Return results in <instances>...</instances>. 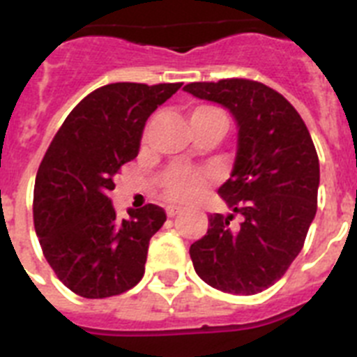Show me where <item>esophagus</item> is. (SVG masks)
Masks as SVG:
<instances>
[{
    "instance_id": "34e87169",
    "label": "esophagus",
    "mask_w": 357,
    "mask_h": 357,
    "mask_svg": "<svg viewBox=\"0 0 357 357\" xmlns=\"http://www.w3.org/2000/svg\"><path fill=\"white\" fill-rule=\"evenodd\" d=\"M182 213L181 207H175V206H169L168 209H166V214H168V218H175L176 214Z\"/></svg>"
}]
</instances>
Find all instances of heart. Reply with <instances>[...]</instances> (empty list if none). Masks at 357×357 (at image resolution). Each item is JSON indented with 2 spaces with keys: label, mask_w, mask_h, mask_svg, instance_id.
Returning a JSON list of instances; mask_svg holds the SVG:
<instances>
[{
  "label": "heart",
  "mask_w": 357,
  "mask_h": 357,
  "mask_svg": "<svg viewBox=\"0 0 357 357\" xmlns=\"http://www.w3.org/2000/svg\"><path fill=\"white\" fill-rule=\"evenodd\" d=\"M220 112L218 109L209 105H198L191 109L189 112V119L191 123L198 121V119L206 118V116L216 114ZM209 182V175L198 169H169L160 181V188H162L164 197L173 202H189L204 191V188Z\"/></svg>",
  "instance_id": "heart-1"
}]
</instances>
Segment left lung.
Instances as JSON below:
<instances>
[{
	"mask_svg": "<svg viewBox=\"0 0 357 357\" xmlns=\"http://www.w3.org/2000/svg\"><path fill=\"white\" fill-rule=\"evenodd\" d=\"M184 91L227 107L239 128L234 169L218 189L232 214H209L207 234L189 248L195 272L220 291L255 295L284 275L317 214L313 139L295 107L261 82H193Z\"/></svg>",
	"mask_w": 357,
	"mask_h": 357,
	"instance_id": "obj_1",
	"label": "left lung"
}]
</instances>
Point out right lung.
<instances>
[{"instance_id": "obj_1", "label": "right lung", "mask_w": 357, "mask_h": 357, "mask_svg": "<svg viewBox=\"0 0 357 357\" xmlns=\"http://www.w3.org/2000/svg\"><path fill=\"white\" fill-rule=\"evenodd\" d=\"M181 85L118 82L93 91L69 112L40 162L37 238L55 275L84 298L119 295L143 279L150 238L166 213L146 204L118 220L109 193L116 173L137 155L146 119Z\"/></svg>"}]
</instances>
